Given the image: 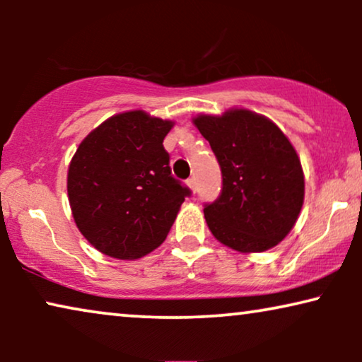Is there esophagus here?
<instances>
[{
  "mask_svg": "<svg viewBox=\"0 0 362 362\" xmlns=\"http://www.w3.org/2000/svg\"><path fill=\"white\" fill-rule=\"evenodd\" d=\"M186 185L191 187V191H192V192H196V189H197V186H196V180H194V177H189V180H187V181H186Z\"/></svg>",
  "mask_w": 362,
  "mask_h": 362,
  "instance_id": "esophagus-1",
  "label": "esophagus"
}]
</instances>
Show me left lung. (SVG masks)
<instances>
[{
	"mask_svg": "<svg viewBox=\"0 0 362 362\" xmlns=\"http://www.w3.org/2000/svg\"><path fill=\"white\" fill-rule=\"evenodd\" d=\"M192 122L222 173L221 196L204 206L212 235L239 252L275 247L303 206L305 177L293 145L274 122L245 108Z\"/></svg>",
	"mask_w": 362,
	"mask_h": 362,
	"instance_id": "left-lung-1",
	"label": "left lung"
}]
</instances>
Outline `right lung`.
Returning a JSON list of instances; mask_svg holds the SVG:
<instances>
[{"mask_svg":"<svg viewBox=\"0 0 362 362\" xmlns=\"http://www.w3.org/2000/svg\"><path fill=\"white\" fill-rule=\"evenodd\" d=\"M173 122L143 110L113 115L83 138L67 173L74 221L113 259L146 255L166 239L189 187L171 175L163 140Z\"/></svg>","mask_w":362,"mask_h":362,"instance_id":"1","label":"right lung"}]
</instances>
